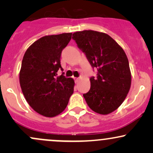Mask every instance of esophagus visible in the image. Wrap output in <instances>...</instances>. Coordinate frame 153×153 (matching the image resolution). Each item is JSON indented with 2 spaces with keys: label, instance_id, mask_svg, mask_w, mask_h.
I'll list each match as a JSON object with an SVG mask.
<instances>
[{
  "label": "esophagus",
  "instance_id": "34e87169",
  "mask_svg": "<svg viewBox=\"0 0 153 153\" xmlns=\"http://www.w3.org/2000/svg\"><path fill=\"white\" fill-rule=\"evenodd\" d=\"M74 80H75V82H78L79 80H80V78H74Z\"/></svg>",
  "mask_w": 153,
  "mask_h": 153
}]
</instances>
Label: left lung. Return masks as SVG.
I'll list each match as a JSON object with an SVG mask.
<instances>
[{
  "mask_svg": "<svg viewBox=\"0 0 153 153\" xmlns=\"http://www.w3.org/2000/svg\"><path fill=\"white\" fill-rule=\"evenodd\" d=\"M72 38L98 71L97 78H90V90L83 94L87 104L100 114L111 113L121 106L130 89L131 72L125 52L103 32L77 31Z\"/></svg>",
  "mask_w": 153,
  "mask_h": 153,
  "instance_id": "1",
  "label": "left lung"
}]
</instances>
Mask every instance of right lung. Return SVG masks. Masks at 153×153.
I'll return each instance as SVG.
<instances>
[{"label":"right lung","mask_w":153,"mask_h":153,"mask_svg":"<svg viewBox=\"0 0 153 153\" xmlns=\"http://www.w3.org/2000/svg\"><path fill=\"white\" fill-rule=\"evenodd\" d=\"M72 33L49 35L39 39L26 51L19 73L24 97L39 114L54 117L65 109L73 94L75 82L57 76L61 53L71 41Z\"/></svg>","instance_id":"add662e5"}]
</instances>
